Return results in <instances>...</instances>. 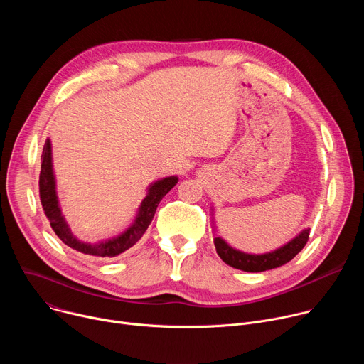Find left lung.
<instances>
[{
    "instance_id": "left-lung-1",
    "label": "left lung",
    "mask_w": 364,
    "mask_h": 364,
    "mask_svg": "<svg viewBox=\"0 0 364 364\" xmlns=\"http://www.w3.org/2000/svg\"><path fill=\"white\" fill-rule=\"evenodd\" d=\"M212 213H213V209H212ZM213 229H216L215 219H213ZM308 236H309V228L302 229L295 237H292L289 242L279 246L278 249L267 253H259V255L246 253L239 249H235L220 236L215 237V246L222 261L229 267L245 271V272H264L268 269L282 267L287 262H289L291 259L298 252H301V249L305 246Z\"/></svg>"
}]
</instances>
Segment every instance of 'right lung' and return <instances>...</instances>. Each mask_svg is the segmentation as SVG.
<instances>
[{"label":"right lung","mask_w":364,"mask_h":364,"mask_svg":"<svg viewBox=\"0 0 364 364\" xmlns=\"http://www.w3.org/2000/svg\"><path fill=\"white\" fill-rule=\"evenodd\" d=\"M178 183L177 176H168L152 181L146 187V194L141 201L134 222L119 235L102 239L99 242H85L73 235L65 215L62 213V205L58 196L56 176L53 168V152H51V141L47 138L43 154H41V171H40V200L43 210L50 222L51 229L59 236V239L70 246L72 249L90 255L95 257H115L129 247H132L145 233L151 225L155 210L163 200V197Z\"/></svg>","instance_id":"obj_1"}]
</instances>
